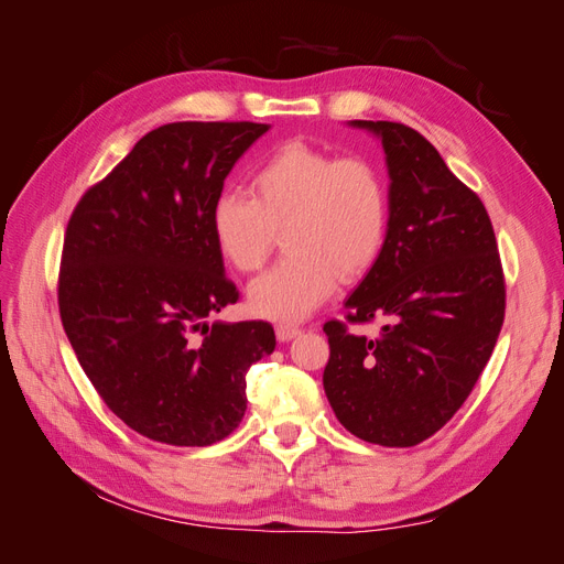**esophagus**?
<instances>
[{"label":"esophagus","mask_w":564,"mask_h":564,"mask_svg":"<svg viewBox=\"0 0 564 564\" xmlns=\"http://www.w3.org/2000/svg\"><path fill=\"white\" fill-rule=\"evenodd\" d=\"M275 334H278V340H282V344H286V340H292L301 334L299 327H294V324H278L275 327Z\"/></svg>","instance_id":"esophagus-1"}]
</instances>
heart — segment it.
Returning a JSON list of instances; mask_svg holds the SVG:
<instances>
[{
  "label": "heart",
  "mask_w": 564,
  "mask_h": 564,
  "mask_svg": "<svg viewBox=\"0 0 564 564\" xmlns=\"http://www.w3.org/2000/svg\"><path fill=\"white\" fill-rule=\"evenodd\" d=\"M240 191L218 193L209 232L237 272H256L270 259L284 228V259L249 286L253 313L303 319L338 286L377 263L388 237V187L379 166L360 155L292 141L259 164Z\"/></svg>",
  "instance_id": "b5f03b06"
}]
</instances>
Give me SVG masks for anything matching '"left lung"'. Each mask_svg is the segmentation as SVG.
<instances>
[{
    "label": "left lung",
    "instance_id": "obj_1",
    "mask_svg": "<svg viewBox=\"0 0 564 564\" xmlns=\"http://www.w3.org/2000/svg\"><path fill=\"white\" fill-rule=\"evenodd\" d=\"M377 135L388 166L383 251L346 301L352 324L383 319L381 336L324 324V392L355 437L414 447L466 402L503 324L506 284L485 204L412 127L352 119Z\"/></svg>",
    "mask_w": 564,
    "mask_h": 564
}]
</instances>
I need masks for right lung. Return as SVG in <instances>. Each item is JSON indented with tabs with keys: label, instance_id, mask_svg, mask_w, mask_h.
<instances>
[{
	"label": "right lung",
	"instance_id": "add662e5",
	"mask_svg": "<svg viewBox=\"0 0 564 564\" xmlns=\"http://www.w3.org/2000/svg\"><path fill=\"white\" fill-rule=\"evenodd\" d=\"M174 122L145 133L89 187L65 230L58 308L98 395L129 429L174 447L228 437L247 371L275 350L268 322H212L237 301L209 232L235 162L268 131Z\"/></svg>",
	"mask_w": 564,
	"mask_h": 564
}]
</instances>
